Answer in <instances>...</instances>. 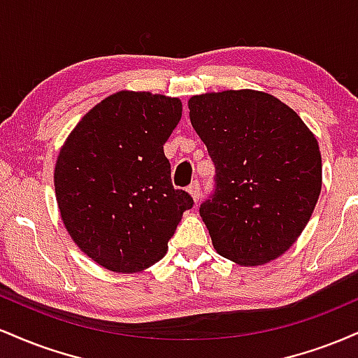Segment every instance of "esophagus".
I'll list each match as a JSON object with an SVG mask.
<instances>
[{"label":"esophagus","instance_id":"1","mask_svg":"<svg viewBox=\"0 0 358 358\" xmlns=\"http://www.w3.org/2000/svg\"><path fill=\"white\" fill-rule=\"evenodd\" d=\"M188 192H190V195L193 196V200H195V202H199V200L202 199V188H200L199 180H195V182L188 187Z\"/></svg>","mask_w":358,"mask_h":358}]
</instances>
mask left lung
I'll list each match as a JSON object with an SVG mask.
<instances>
[{"instance_id": "1", "label": "left lung", "mask_w": 358, "mask_h": 358, "mask_svg": "<svg viewBox=\"0 0 358 358\" xmlns=\"http://www.w3.org/2000/svg\"><path fill=\"white\" fill-rule=\"evenodd\" d=\"M188 109L215 165V190L200 205L213 248L241 266L285 254L322 192L315 134L285 102L259 90L193 96Z\"/></svg>"}]
</instances>
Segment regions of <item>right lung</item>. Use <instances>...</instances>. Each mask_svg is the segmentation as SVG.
I'll return each instance as SVG.
<instances>
[{"mask_svg":"<svg viewBox=\"0 0 358 358\" xmlns=\"http://www.w3.org/2000/svg\"><path fill=\"white\" fill-rule=\"evenodd\" d=\"M182 119L176 97L121 90L73 127L57 158L62 220L84 254L114 273L165 257L190 193L171 183L163 145Z\"/></svg>","mask_w":358,"mask_h":358,"instance_id":"add662e5","label":"right lung"}]
</instances>
